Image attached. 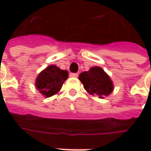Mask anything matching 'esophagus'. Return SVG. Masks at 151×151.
<instances>
[{"mask_svg":"<svg viewBox=\"0 0 151 151\" xmlns=\"http://www.w3.org/2000/svg\"><path fill=\"white\" fill-rule=\"evenodd\" d=\"M78 74L77 73H70V76H71V77H78Z\"/></svg>","mask_w":151,"mask_h":151,"instance_id":"obj_1","label":"esophagus"}]
</instances>
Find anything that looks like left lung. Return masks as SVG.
I'll list each match as a JSON object with an SVG mask.
<instances>
[{
  "label": "left lung",
  "instance_id": "1",
  "mask_svg": "<svg viewBox=\"0 0 151 151\" xmlns=\"http://www.w3.org/2000/svg\"><path fill=\"white\" fill-rule=\"evenodd\" d=\"M79 80L91 95H98L100 98L108 96L113 90L110 77L100 67H92L88 71L81 73Z\"/></svg>",
  "mask_w": 151,
  "mask_h": 151
}]
</instances>
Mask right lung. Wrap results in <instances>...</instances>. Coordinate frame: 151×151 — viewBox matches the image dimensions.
I'll list each match as a JSON object with an SVG mask.
<instances>
[{"instance_id":"add662e5","label":"right lung","mask_w":151,"mask_h":151,"mask_svg":"<svg viewBox=\"0 0 151 151\" xmlns=\"http://www.w3.org/2000/svg\"><path fill=\"white\" fill-rule=\"evenodd\" d=\"M68 75L67 70H60L55 65H50L38 75L36 86L44 96L50 97L60 90L69 76Z\"/></svg>"}]
</instances>
